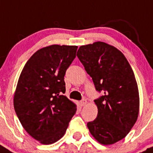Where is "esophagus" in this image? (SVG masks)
I'll return each instance as SVG.
<instances>
[{"label": "esophagus", "instance_id": "obj_1", "mask_svg": "<svg viewBox=\"0 0 153 153\" xmlns=\"http://www.w3.org/2000/svg\"><path fill=\"white\" fill-rule=\"evenodd\" d=\"M80 104H81V105H82V106H85L86 104H87V100H86L85 99H83L80 102Z\"/></svg>", "mask_w": 153, "mask_h": 153}]
</instances>
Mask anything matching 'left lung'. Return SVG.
Returning a JSON list of instances; mask_svg holds the SVG:
<instances>
[{"mask_svg":"<svg viewBox=\"0 0 153 153\" xmlns=\"http://www.w3.org/2000/svg\"><path fill=\"white\" fill-rule=\"evenodd\" d=\"M77 56L95 89L104 93L94 101L98 115L88 123V128L99 143L114 144L126 137L139 115V89L133 71L124 54L105 42L82 45Z\"/></svg>","mask_w":153,"mask_h":153,"instance_id":"obj_1","label":"left lung"}]
</instances>
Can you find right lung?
<instances>
[{
    "label": "right lung",
    "instance_id": "add662e5",
    "mask_svg": "<svg viewBox=\"0 0 153 153\" xmlns=\"http://www.w3.org/2000/svg\"><path fill=\"white\" fill-rule=\"evenodd\" d=\"M78 46L53 45L39 49L25 64L14 96V107L26 132L44 145L65 135L76 105L63 95L64 77Z\"/></svg>",
    "mask_w": 153,
    "mask_h": 153
}]
</instances>
